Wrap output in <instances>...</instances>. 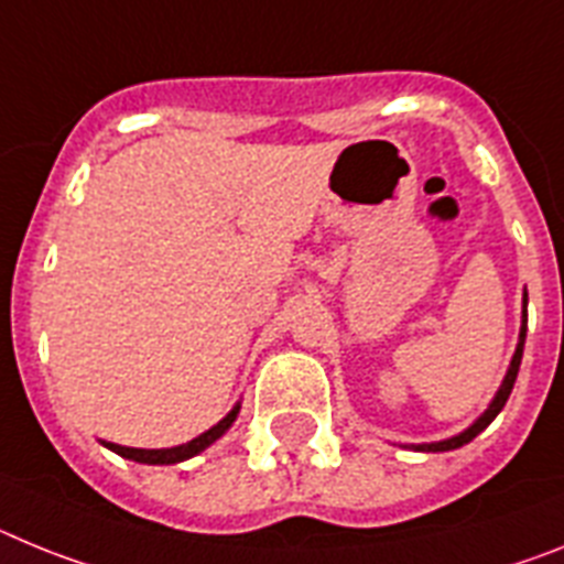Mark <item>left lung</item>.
Returning a JSON list of instances; mask_svg holds the SVG:
<instances>
[{
	"mask_svg": "<svg viewBox=\"0 0 564 564\" xmlns=\"http://www.w3.org/2000/svg\"><path fill=\"white\" fill-rule=\"evenodd\" d=\"M525 306H528V292H525V297H522V326H519L517 351H513L511 366H508L506 377H502V386H499V391L494 394L491 405H488V409L482 411L477 420H474V425H468V429H465L463 434H457V437L440 440V443H420V445H411V448H417V452H454V448H459V445L471 443L479 431H486L488 425H491V420L497 417L499 411H502V405L508 403L513 383H517V371H519V364H522V346H525V332H528V310H525Z\"/></svg>",
	"mask_w": 564,
	"mask_h": 564,
	"instance_id": "obj_1",
	"label": "left lung"
}]
</instances>
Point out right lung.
<instances>
[{
  "mask_svg": "<svg viewBox=\"0 0 564 564\" xmlns=\"http://www.w3.org/2000/svg\"><path fill=\"white\" fill-rule=\"evenodd\" d=\"M238 411H241V403H235L227 417L218 420L213 429L204 431V434H198V437L189 440V443L175 445V448H127V445H119V443H105V440H101V445H107V448L119 454V457L135 459V463H147V465L184 463V459L195 457V454H200L204 448H209V445H213L218 437H224V434L229 431V425L235 423V417H238Z\"/></svg>",
  "mask_w": 564,
  "mask_h": 564,
  "instance_id": "1",
  "label": "right lung"
}]
</instances>
